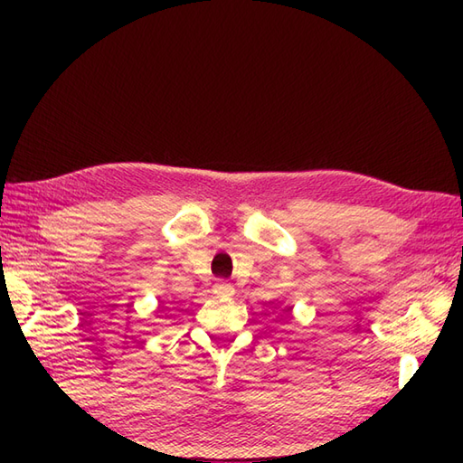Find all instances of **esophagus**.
<instances>
[{
    "instance_id": "esophagus-1",
    "label": "esophagus",
    "mask_w": 463,
    "mask_h": 463,
    "mask_svg": "<svg viewBox=\"0 0 463 463\" xmlns=\"http://www.w3.org/2000/svg\"><path fill=\"white\" fill-rule=\"evenodd\" d=\"M213 294H214V297H219V298H229V297H232V294H234V288H232L231 282L219 280L213 287Z\"/></svg>"
}]
</instances>
